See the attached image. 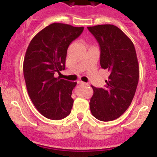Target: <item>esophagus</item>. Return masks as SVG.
<instances>
[{
	"mask_svg": "<svg viewBox=\"0 0 157 157\" xmlns=\"http://www.w3.org/2000/svg\"><path fill=\"white\" fill-rule=\"evenodd\" d=\"M78 85H88L87 83L84 82H82V81H78Z\"/></svg>",
	"mask_w": 157,
	"mask_h": 157,
	"instance_id": "esophagus-1",
	"label": "esophagus"
}]
</instances>
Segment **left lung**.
<instances>
[{"label": "left lung", "mask_w": 157, "mask_h": 157, "mask_svg": "<svg viewBox=\"0 0 157 157\" xmlns=\"http://www.w3.org/2000/svg\"><path fill=\"white\" fill-rule=\"evenodd\" d=\"M100 45V63L110 72L105 88L92 86L90 107L93 116L108 122L116 120L130 105L139 78V66L131 40L114 25L87 27Z\"/></svg>", "instance_id": "8db88e82"}]
</instances>
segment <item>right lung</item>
Here are the masks:
<instances>
[{
	"label": "right lung",
	"mask_w": 157,
	"mask_h": 157,
	"mask_svg": "<svg viewBox=\"0 0 157 157\" xmlns=\"http://www.w3.org/2000/svg\"><path fill=\"white\" fill-rule=\"evenodd\" d=\"M84 27L54 23L37 33L25 54L23 75L29 97L45 117L59 120L71 113L77 83L54 77L65 69L67 48Z\"/></svg>",
	"instance_id": "right-lung-1"
}]
</instances>
